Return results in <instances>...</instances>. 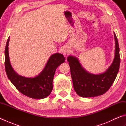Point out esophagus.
Here are the masks:
<instances>
[{
    "instance_id": "obj_1",
    "label": "esophagus",
    "mask_w": 126,
    "mask_h": 126,
    "mask_svg": "<svg viewBox=\"0 0 126 126\" xmlns=\"http://www.w3.org/2000/svg\"><path fill=\"white\" fill-rule=\"evenodd\" d=\"M62 53L64 54H68L69 52V49L67 47H64L62 49Z\"/></svg>"
}]
</instances>
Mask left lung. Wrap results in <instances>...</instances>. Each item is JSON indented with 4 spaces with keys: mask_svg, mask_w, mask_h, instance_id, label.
Returning a JSON list of instances; mask_svg holds the SVG:
<instances>
[{
    "mask_svg": "<svg viewBox=\"0 0 126 126\" xmlns=\"http://www.w3.org/2000/svg\"><path fill=\"white\" fill-rule=\"evenodd\" d=\"M115 39L114 58L107 69L102 73L92 74L84 69L76 57L69 55L71 74L74 90L82 97H94L106 93L113 83L120 65L118 40L114 33Z\"/></svg>",
    "mask_w": 126,
    "mask_h": 126,
    "instance_id": "obj_1",
    "label": "left lung"
}]
</instances>
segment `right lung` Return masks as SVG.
<instances>
[{
	"mask_svg": "<svg viewBox=\"0 0 126 126\" xmlns=\"http://www.w3.org/2000/svg\"><path fill=\"white\" fill-rule=\"evenodd\" d=\"M8 39L5 49V68L7 77L18 90L26 96L33 99H43L48 97L53 89V80L55 70L65 62L63 55L52 54L40 73L34 77H25L15 72L10 64Z\"/></svg>",
	"mask_w": 126,
	"mask_h": 126,
	"instance_id": "add662e5",
	"label": "right lung"
}]
</instances>
